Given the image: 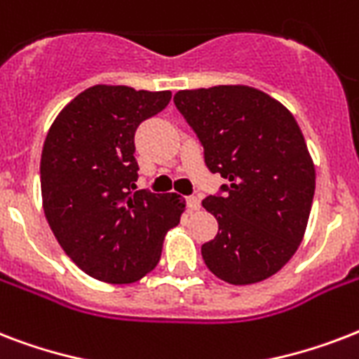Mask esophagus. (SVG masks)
Returning a JSON list of instances; mask_svg holds the SVG:
<instances>
[{"instance_id": "esophagus-1", "label": "esophagus", "mask_w": 359, "mask_h": 359, "mask_svg": "<svg viewBox=\"0 0 359 359\" xmlns=\"http://www.w3.org/2000/svg\"><path fill=\"white\" fill-rule=\"evenodd\" d=\"M186 205H188V212H196L201 208V199L197 196H188L186 197Z\"/></svg>"}]
</instances>
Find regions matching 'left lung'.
<instances>
[{
    "label": "left lung",
    "mask_w": 359,
    "mask_h": 359,
    "mask_svg": "<svg viewBox=\"0 0 359 359\" xmlns=\"http://www.w3.org/2000/svg\"><path fill=\"white\" fill-rule=\"evenodd\" d=\"M175 106L227 184L203 199L218 235L203 244L208 270L233 285L270 278L298 250L315 194L300 126L266 93L245 86L179 91Z\"/></svg>",
    "instance_id": "left-lung-1"
}]
</instances>
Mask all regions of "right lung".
I'll return each mask as SVG.
<instances>
[{
	"mask_svg": "<svg viewBox=\"0 0 359 359\" xmlns=\"http://www.w3.org/2000/svg\"><path fill=\"white\" fill-rule=\"evenodd\" d=\"M171 91L95 86L53 121L41 158L44 214L65 253L91 278L132 283L156 266L184 199L135 190V130Z\"/></svg>",
	"mask_w": 359,
	"mask_h": 359,
	"instance_id": "1",
	"label": "right lung"
}]
</instances>
